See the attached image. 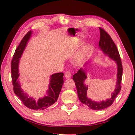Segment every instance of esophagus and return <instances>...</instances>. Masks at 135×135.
<instances>
[{
	"instance_id": "1",
	"label": "esophagus",
	"mask_w": 135,
	"mask_h": 135,
	"mask_svg": "<svg viewBox=\"0 0 135 135\" xmlns=\"http://www.w3.org/2000/svg\"><path fill=\"white\" fill-rule=\"evenodd\" d=\"M71 75H72V74H71V72L70 71H66L64 74V76L66 78H71Z\"/></svg>"
}]
</instances>
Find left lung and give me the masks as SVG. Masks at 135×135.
<instances>
[{
	"label": "left lung",
	"mask_w": 135,
	"mask_h": 135,
	"mask_svg": "<svg viewBox=\"0 0 135 135\" xmlns=\"http://www.w3.org/2000/svg\"><path fill=\"white\" fill-rule=\"evenodd\" d=\"M100 31V37L99 45L100 48L106 55L110 58L115 61L117 64V82L116 84L115 89L112 93L111 97L105 101L97 102L92 101L87 97L88 86L84 84L85 79L87 76L86 75L85 71L82 68L78 70V73L74 74L73 77L74 81L76 85L77 93L80 101L84 104L86 105L89 107L93 110H102L110 106L113 102L118 94L121 89V81L122 76V65L119 56V51L117 49L115 44L108 33L102 28H99Z\"/></svg>",
	"instance_id": "obj_1"
}]
</instances>
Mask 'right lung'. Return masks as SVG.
<instances>
[{"mask_svg":"<svg viewBox=\"0 0 135 135\" xmlns=\"http://www.w3.org/2000/svg\"><path fill=\"white\" fill-rule=\"evenodd\" d=\"M31 33L32 31H28L21 40L11 60V78L14 93L19 97L22 103L30 109L42 110L50 107L57 102L64 83V74L62 73H56L50 76V84L49 85V89L47 91V94L43 98L35 100L24 92L17 79L20 75L18 74V63L28 40L30 38Z\"/></svg>","mask_w":135,"mask_h":135,"instance_id":"add662e5","label":"right lung"}]
</instances>
